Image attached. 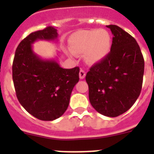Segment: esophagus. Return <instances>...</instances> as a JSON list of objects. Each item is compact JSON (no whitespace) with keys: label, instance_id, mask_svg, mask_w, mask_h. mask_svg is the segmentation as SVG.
<instances>
[{"label":"esophagus","instance_id":"1","mask_svg":"<svg viewBox=\"0 0 154 154\" xmlns=\"http://www.w3.org/2000/svg\"><path fill=\"white\" fill-rule=\"evenodd\" d=\"M85 75H86V73H85V72L84 70H83V69L80 70L79 77H80V78H81V79H84L85 77Z\"/></svg>","mask_w":154,"mask_h":154}]
</instances>
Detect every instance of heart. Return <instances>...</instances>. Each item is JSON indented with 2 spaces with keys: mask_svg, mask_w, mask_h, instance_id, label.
Wrapping results in <instances>:
<instances>
[{
  "mask_svg": "<svg viewBox=\"0 0 154 154\" xmlns=\"http://www.w3.org/2000/svg\"><path fill=\"white\" fill-rule=\"evenodd\" d=\"M69 46L72 53L85 54L89 64L102 60L109 54L111 48V38L105 30L92 29L75 33L69 40Z\"/></svg>",
  "mask_w": 154,
  "mask_h": 154,
  "instance_id": "heart-1",
  "label": "heart"
}]
</instances>
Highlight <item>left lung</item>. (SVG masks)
<instances>
[{
    "mask_svg": "<svg viewBox=\"0 0 154 154\" xmlns=\"http://www.w3.org/2000/svg\"><path fill=\"white\" fill-rule=\"evenodd\" d=\"M106 27L113 35L110 52L90 68L85 80L92 106L101 114L115 117L129 110L138 98L145 61L131 35L115 25Z\"/></svg>",
    "mask_w": 154,
    "mask_h": 154,
    "instance_id": "left-lung-1",
    "label": "left lung"
}]
</instances>
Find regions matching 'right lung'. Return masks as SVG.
<instances>
[{
  "label": "right lung",
  "instance_id": "1",
  "mask_svg": "<svg viewBox=\"0 0 154 154\" xmlns=\"http://www.w3.org/2000/svg\"><path fill=\"white\" fill-rule=\"evenodd\" d=\"M57 30L49 26L30 33L16 49L13 80L20 105L33 117L53 121L64 114L73 87L79 82V67L63 69L55 60H43L32 51L37 40L54 41Z\"/></svg>",
  "mask_w": 154,
  "mask_h": 154
}]
</instances>
